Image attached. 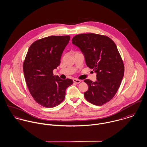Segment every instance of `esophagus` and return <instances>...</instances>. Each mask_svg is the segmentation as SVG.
Returning a JSON list of instances; mask_svg holds the SVG:
<instances>
[{
  "mask_svg": "<svg viewBox=\"0 0 147 147\" xmlns=\"http://www.w3.org/2000/svg\"><path fill=\"white\" fill-rule=\"evenodd\" d=\"M73 81H74V83H76V84H79V83H80L81 82V80H79V79H74L73 80Z\"/></svg>",
  "mask_w": 147,
  "mask_h": 147,
  "instance_id": "obj_1",
  "label": "esophagus"
}]
</instances>
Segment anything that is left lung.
Returning <instances> with one entry per match:
<instances>
[{
	"label": "left lung",
	"instance_id": "left-lung-1",
	"mask_svg": "<svg viewBox=\"0 0 147 147\" xmlns=\"http://www.w3.org/2000/svg\"><path fill=\"white\" fill-rule=\"evenodd\" d=\"M72 41L84 54L87 66L97 74L96 82L84 80L88 85L85 99L93 105L105 104L114 97L124 76V64L116 45L109 37L94 33L76 35Z\"/></svg>",
	"mask_w": 147,
	"mask_h": 147
}]
</instances>
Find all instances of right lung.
Masks as SVG:
<instances>
[{"label":"right lung","mask_w":147,"mask_h":147,"mask_svg":"<svg viewBox=\"0 0 147 147\" xmlns=\"http://www.w3.org/2000/svg\"><path fill=\"white\" fill-rule=\"evenodd\" d=\"M69 40V36H51L33 42L28 49L23 63L25 82L34 100L43 107L59 105L66 89L73 84L71 79L53 75Z\"/></svg>","instance_id":"1"}]
</instances>
